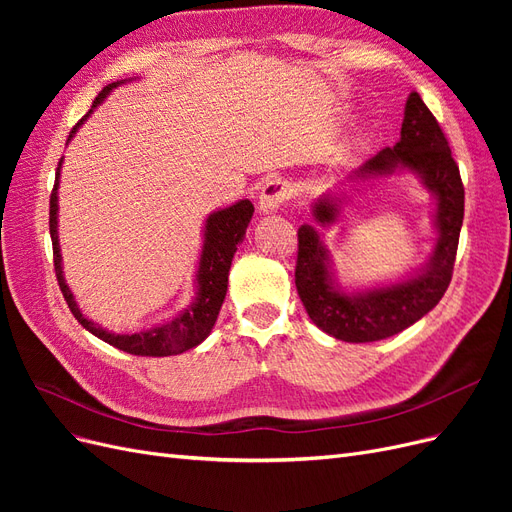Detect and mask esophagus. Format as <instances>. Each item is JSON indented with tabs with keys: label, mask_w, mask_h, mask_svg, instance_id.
Listing matches in <instances>:
<instances>
[{
	"label": "esophagus",
	"mask_w": 512,
	"mask_h": 512,
	"mask_svg": "<svg viewBox=\"0 0 512 512\" xmlns=\"http://www.w3.org/2000/svg\"><path fill=\"white\" fill-rule=\"evenodd\" d=\"M292 192H294V188H292V183L288 179H282V177L269 179L265 185H262V190H260L258 211L262 215L277 211L292 196Z\"/></svg>",
	"instance_id": "1"
}]
</instances>
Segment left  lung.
Masks as SVG:
<instances>
[{"instance_id":"obj_1","label":"left lung","mask_w":512,"mask_h":512,"mask_svg":"<svg viewBox=\"0 0 512 512\" xmlns=\"http://www.w3.org/2000/svg\"><path fill=\"white\" fill-rule=\"evenodd\" d=\"M406 172L422 181L437 205V241L430 258L399 281L369 289H342L319 230L338 221L352 191ZM312 215L316 224L299 228L294 284L307 316L320 331L350 344L378 342L412 327L440 303L451 284L457 256L463 224V183L444 132L416 91L406 100L399 141L378 151L335 190L322 194L312 205Z\"/></svg>"}]
</instances>
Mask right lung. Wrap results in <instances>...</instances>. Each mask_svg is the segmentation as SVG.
<instances>
[{"mask_svg": "<svg viewBox=\"0 0 512 512\" xmlns=\"http://www.w3.org/2000/svg\"><path fill=\"white\" fill-rule=\"evenodd\" d=\"M128 83V81H117L106 85L98 98L94 100V106L91 111L76 123L72 128L68 143L72 141V136L76 134L87 117L94 113V108H98L106 96L111 94L113 89L119 85ZM61 164H64V158L57 164V173H55V188L51 194V239H53V260H55V275L61 292H64V299L70 307V312L74 318L79 320L83 327L96 335L102 342L111 344L128 354L136 356H173L181 354L190 348H196L198 344H203L209 337L211 329L215 327V320H218V314L222 309V303L226 299V290H228V271L232 265V258H235V252L239 243L245 239V230L250 226V220L254 215V205L247 198L237 200L224 209H218L207 215L205 226H203V247H200V256H198V267H196V292L192 303L179 312L177 316L168 318L160 324H153L149 329H141L134 333H113L102 329L98 322L85 318L81 312V307L76 305L74 294L70 286L66 284L64 277V265H61V250H59V226H57V215H59V179H61Z\"/></svg>", "mask_w": 512, "mask_h": 512, "instance_id": "1", "label": "right lung"}]
</instances>
